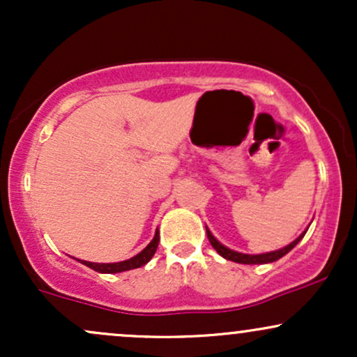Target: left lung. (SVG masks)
Returning a JSON list of instances; mask_svg holds the SVG:
<instances>
[{
  "label": "left lung",
  "instance_id": "8db88e82",
  "mask_svg": "<svg viewBox=\"0 0 357 357\" xmlns=\"http://www.w3.org/2000/svg\"><path fill=\"white\" fill-rule=\"evenodd\" d=\"M206 235H208V240H210L211 247L216 250V252L220 253L221 257L227 258V260H231V261H236V264H247V265H253V264H270V261H275L278 260V258H282L284 255H287V253L290 252L296 245L301 241L302 238H304L305 231L302 233L298 238H296L292 241L290 245H287V247L277 250V252H268V253H260V255H247V253H238V252H233V250L223 247V245L220 243L218 240L215 238V236L211 235V231L208 230L206 228Z\"/></svg>",
  "mask_w": 357,
  "mask_h": 357
}]
</instances>
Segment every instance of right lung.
Listing matches in <instances>:
<instances>
[{
	"instance_id": "right-lung-1",
	"label": "right lung",
	"mask_w": 357,
	"mask_h": 357,
	"mask_svg": "<svg viewBox=\"0 0 357 357\" xmlns=\"http://www.w3.org/2000/svg\"><path fill=\"white\" fill-rule=\"evenodd\" d=\"M158 245H159V231H155L153 241H151L147 247L142 250L141 253H137L136 257L129 258V260H124V261H117V264H92V261H85L82 260V264L87 265L92 270H96V272H100V273H119V272H126V270H132V268H139L142 267V265H146L147 261L153 258V255L155 253V250H158Z\"/></svg>"
}]
</instances>
